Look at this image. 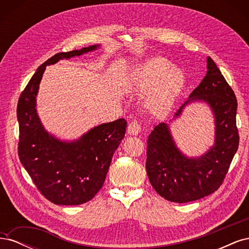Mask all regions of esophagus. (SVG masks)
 Instances as JSON below:
<instances>
[{
    "instance_id": "34e87169",
    "label": "esophagus",
    "mask_w": 249,
    "mask_h": 249,
    "mask_svg": "<svg viewBox=\"0 0 249 249\" xmlns=\"http://www.w3.org/2000/svg\"><path fill=\"white\" fill-rule=\"evenodd\" d=\"M141 131V125L137 120H132L127 126V134L130 135H137Z\"/></svg>"
}]
</instances>
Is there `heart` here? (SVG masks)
<instances>
[{"mask_svg": "<svg viewBox=\"0 0 249 249\" xmlns=\"http://www.w3.org/2000/svg\"><path fill=\"white\" fill-rule=\"evenodd\" d=\"M184 82L182 71L173 69L166 59L156 57L135 67L129 79V86L137 94L150 93L147 100L150 113L163 117L172 108Z\"/></svg>", "mask_w": 249, "mask_h": 249, "instance_id": "obj_1", "label": "heart"}]
</instances>
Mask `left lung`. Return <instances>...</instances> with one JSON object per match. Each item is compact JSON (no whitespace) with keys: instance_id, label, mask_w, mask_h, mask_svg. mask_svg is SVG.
Returning <instances> with one entry per match:
<instances>
[{"instance_id":"left-lung-1","label":"left lung","mask_w":249,"mask_h":249,"mask_svg":"<svg viewBox=\"0 0 249 249\" xmlns=\"http://www.w3.org/2000/svg\"><path fill=\"white\" fill-rule=\"evenodd\" d=\"M208 71L187 103L207 102L215 116V145L197 159H188L177 148L166 124L150 132L146 148V172L157 193L169 201L184 203L218 190L239 146L236 124L237 99L215 62L208 58Z\"/></svg>"}]
</instances>
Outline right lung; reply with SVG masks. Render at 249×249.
I'll use <instances>...</instances> for the list:
<instances>
[{"label": "right lung", "mask_w": 249, "mask_h": 249, "mask_svg": "<svg viewBox=\"0 0 249 249\" xmlns=\"http://www.w3.org/2000/svg\"><path fill=\"white\" fill-rule=\"evenodd\" d=\"M91 46L58 53L42 63L22 90L18 103V157L37 189L55 205H82L104 185L113 154L125 134L119 118L90 130L79 140L61 142L44 131L35 109L36 94L46 66L95 50Z\"/></svg>", "instance_id": "1"}]
</instances>
